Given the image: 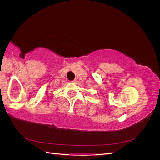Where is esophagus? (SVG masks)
I'll use <instances>...</instances> for the list:
<instances>
[{
  "label": "esophagus",
  "mask_w": 160,
  "mask_h": 160,
  "mask_svg": "<svg viewBox=\"0 0 160 160\" xmlns=\"http://www.w3.org/2000/svg\"><path fill=\"white\" fill-rule=\"evenodd\" d=\"M77 79H74L73 81H72V82H73V83H76V82H77Z\"/></svg>",
  "instance_id": "esophagus-1"
}]
</instances>
